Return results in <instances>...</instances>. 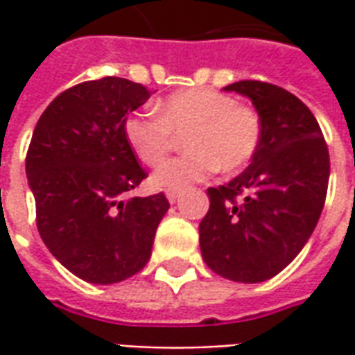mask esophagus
Segmentation results:
<instances>
[{
    "mask_svg": "<svg viewBox=\"0 0 355 355\" xmlns=\"http://www.w3.org/2000/svg\"><path fill=\"white\" fill-rule=\"evenodd\" d=\"M165 196H167V200H169V203H175V201L178 200V196H180V192H178V190H173V188H169V190L165 192Z\"/></svg>",
    "mask_w": 355,
    "mask_h": 355,
    "instance_id": "esophagus-1",
    "label": "esophagus"
}]
</instances>
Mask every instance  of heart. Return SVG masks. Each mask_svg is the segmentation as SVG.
<instances>
[{"instance_id": "1", "label": "heart", "mask_w": 355, "mask_h": 355, "mask_svg": "<svg viewBox=\"0 0 355 355\" xmlns=\"http://www.w3.org/2000/svg\"><path fill=\"white\" fill-rule=\"evenodd\" d=\"M123 132L135 155L150 167L169 155L173 135H184L186 154L163 163L152 177L155 186L178 190L215 169L232 173L245 167L261 146L262 119L253 106L238 104L232 94L184 89L165 96L157 104V116H127Z\"/></svg>"}]
</instances>
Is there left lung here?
Listing matches in <instances>:
<instances>
[{"label":"left lung","mask_w":355,"mask_h":355,"mask_svg":"<svg viewBox=\"0 0 355 355\" xmlns=\"http://www.w3.org/2000/svg\"><path fill=\"white\" fill-rule=\"evenodd\" d=\"M224 91L253 101L262 119L261 146L239 177L209 188L200 223L203 261L241 283L266 282L289 266L312 236L325 205L329 150L318 119L295 94L243 80Z\"/></svg>","instance_id":"1"}]
</instances>
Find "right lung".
<instances>
[{
    "instance_id": "right-lung-1",
    "label": "right lung",
    "mask_w": 355,
    "mask_h": 355,
    "mask_svg": "<svg viewBox=\"0 0 355 355\" xmlns=\"http://www.w3.org/2000/svg\"><path fill=\"white\" fill-rule=\"evenodd\" d=\"M150 91L123 78L66 89L37 119L26 154L35 224L53 257L96 285L139 274L169 209L165 193L121 200L148 177L125 139Z\"/></svg>"
}]
</instances>
